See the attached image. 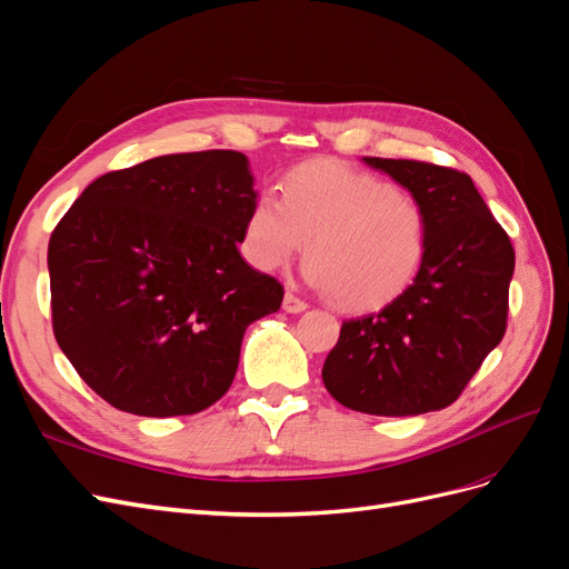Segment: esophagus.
I'll list each match as a JSON object with an SVG mask.
<instances>
[{"label":"esophagus","instance_id":"esophagus-1","mask_svg":"<svg viewBox=\"0 0 569 569\" xmlns=\"http://www.w3.org/2000/svg\"><path fill=\"white\" fill-rule=\"evenodd\" d=\"M282 308L287 313H301L308 308V303L303 299H299L297 295H291V291H287L284 295V301H282Z\"/></svg>","mask_w":569,"mask_h":569}]
</instances>
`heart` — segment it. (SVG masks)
I'll use <instances>...</instances> for the list:
<instances>
[{
    "label": "heart",
    "instance_id": "heart-1",
    "mask_svg": "<svg viewBox=\"0 0 569 569\" xmlns=\"http://www.w3.org/2000/svg\"><path fill=\"white\" fill-rule=\"evenodd\" d=\"M308 244L306 278L347 311H375L416 280L427 213L408 189L341 163H308L282 182V199L251 203L242 251L258 270L287 268Z\"/></svg>",
    "mask_w": 569,
    "mask_h": 569
}]
</instances>
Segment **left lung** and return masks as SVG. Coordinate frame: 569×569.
I'll return each mask as SVG.
<instances>
[{"label": "left lung", "mask_w": 569, "mask_h": 569, "mask_svg": "<svg viewBox=\"0 0 569 569\" xmlns=\"http://www.w3.org/2000/svg\"><path fill=\"white\" fill-rule=\"evenodd\" d=\"M363 161L422 203L427 249L399 299L343 320L322 382L341 406L368 416L441 410L506 335L515 249L470 176L425 161Z\"/></svg>", "instance_id": "1"}]
</instances>
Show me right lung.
I'll list each match as a JSON object with an SVG mask.
<instances>
[{"label": "right lung", "instance_id": "obj_1", "mask_svg": "<svg viewBox=\"0 0 569 569\" xmlns=\"http://www.w3.org/2000/svg\"><path fill=\"white\" fill-rule=\"evenodd\" d=\"M256 201L244 153H168L97 178L51 232V325L92 391L144 418L194 416L234 380L282 284L237 244Z\"/></svg>", "mask_w": 569, "mask_h": 569}]
</instances>
